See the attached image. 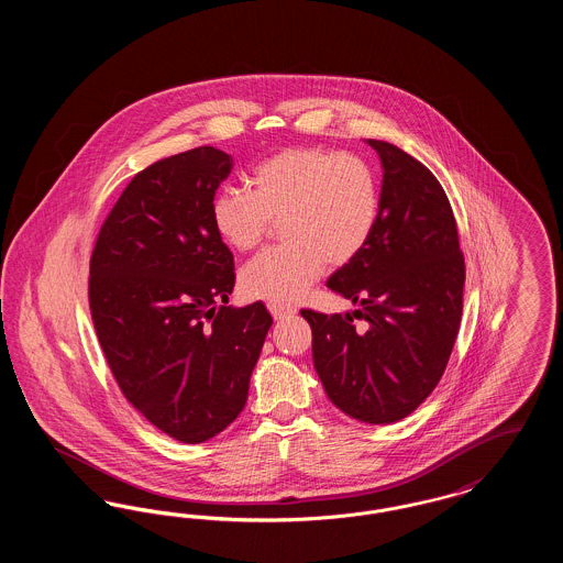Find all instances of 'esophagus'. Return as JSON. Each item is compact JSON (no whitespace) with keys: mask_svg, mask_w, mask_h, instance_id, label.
I'll return each mask as SVG.
<instances>
[{"mask_svg":"<svg viewBox=\"0 0 563 563\" xmlns=\"http://www.w3.org/2000/svg\"><path fill=\"white\" fill-rule=\"evenodd\" d=\"M269 314L274 317V321H283L287 317L295 314L294 306H287V303H278V301H269L268 303Z\"/></svg>","mask_w":563,"mask_h":563,"instance_id":"esophagus-1","label":"esophagus"}]
</instances>
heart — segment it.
<instances>
[{
	"label": "heart",
	"mask_w": 563,
	"mask_h": 563,
	"mask_svg": "<svg viewBox=\"0 0 563 563\" xmlns=\"http://www.w3.org/2000/svg\"><path fill=\"white\" fill-rule=\"evenodd\" d=\"M251 189L225 186L211 205L214 230L234 251L260 246L280 221L285 244L241 269L242 294L294 301L327 268L356 260L374 236L379 188L374 168L352 154L289 147L253 168Z\"/></svg>",
	"instance_id": "obj_1"
}]
</instances>
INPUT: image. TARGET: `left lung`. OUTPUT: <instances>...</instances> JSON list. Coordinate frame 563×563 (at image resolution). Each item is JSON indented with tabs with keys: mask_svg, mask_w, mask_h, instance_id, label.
I'll return each mask as SVG.
<instances>
[{
	"mask_svg": "<svg viewBox=\"0 0 563 563\" xmlns=\"http://www.w3.org/2000/svg\"><path fill=\"white\" fill-rule=\"evenodd\" d=\"M384 177L379 217L365 251L327 287L358 303L346 314L301 310L327 397L350 418L390 424L429 397L448 367L462 319L464 255L452 205L422 162L367 141Z\"/></svg>",
	"mask_w": 563,
	"mask_h": 563,
	"instance_id": "8db88e82",
	"label": "left lung"
}]
</instances>
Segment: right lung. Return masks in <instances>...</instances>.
Wrapping results in <instances>:
<instances>
[{"label":"right lung","mask_w":563,"mask_h":563,"mask_svg":"<svg viewBox=\"0 0 563 563\" xmlns=\"http://www.w3.org/2000/svg\"><path fill=\"white\" fill-rule=\"evenodd\" d=\"M232 164L209 145L150 164L90 255L88 303L109 369L134 409L181 443L236 420L272 327L262 301L228 306L234 255L211 205Z\"/></svg>","instance_id":"right-lung-1"}]
</instances>
